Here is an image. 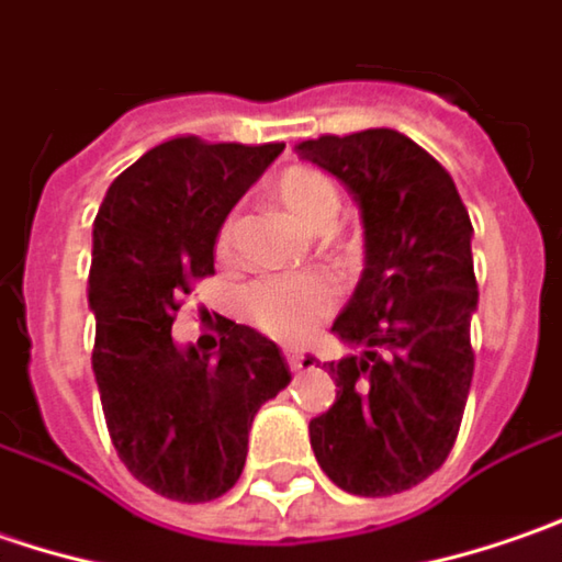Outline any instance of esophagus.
<instances>
[{
	"mask_svg": "<svg viewBox=\"0 0 562 562\" xmlns=\"http://www.w3.org/2000/svg\"><path fill=\"white\" fill-rule=\"evenodd\" d=\"M282 355H285L289 368H302V364H305V352H302V349H292V346H285V349H282Z\"/></svg>",
	"mask_w": 562,
	"mask_h": 562,
	"instance_id": "esophagus-1",
	"label": "esophagus"
}]
</instances>
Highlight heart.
Wrapping results in <instances>:
<instances>
[{"instance_id": "obj_1", "label": "heart", "mask_w": 562, "mask_h": 562, "mask_svg": "<svg viewBox=\"0 0 562 562\" xmlns=\"http://www.w3.org/2000/svg\"><path fill=\"white\" fill-rule=\"evenodd\" d=\"M277 191L285 210L311 233H327L342 207L339 184L317 166H289L277 182ZM233 226L235 216L229 213L216 235L220 251L233 245ZM333 299L336 292L324 277H263L241 289V311L260 329L292 339L314 327L329 311Z\"/></svg>"}]
</instances>
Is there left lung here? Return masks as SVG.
Instances as JSON below:
<instances>
[{"instance_id": "8db88e82", "label": "left lung", "mask_w": 562, "mask_h": 562, "mask_svg": "<svg viewBox=\"0 0 562 562\" xmlns=\"http://www.w3.org/2000/svg\"><path fill=\"white\" fill-rule=\"evenodd\" d=\"M299 154L364 216V273L333 324L364 352L329 361L336 403L311 418V447L336 487L390 497L434 475L459 437L475 371L472 220L450 172L393 128L321 135Z\"/></svg>"}]
</instances>
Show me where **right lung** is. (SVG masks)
I'll list each match as a JSON object with an SVG mask.
<instances>
[{
    "mask_svg": "<svg viewBox=\"0 0 562 562\" xmlns=\"http://www.w3.org/2000/svg\"><path fill=\"white\" fill-rule=\"evenodd\" d=\"M285 144L172 137L110 184L93 220V374L125 469L179 503L233 487L255 412L292 380L280 346L226 321L220 349L172 342L191 285L213 273V241L238 198Z\"/></svg>",
    "mask_w": 562,
    "mask_h": 562,
    "instance_id": "right-lung-1",
    "label": "right lung"
}]
</instances>
